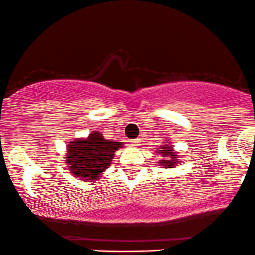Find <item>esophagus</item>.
Masks as SVG:
<instances>
[{
  "label": "esophagus",
  "mask_w": 255,
  "mask_h": 255,
  "mask_svg": "<svg viewBox=\"0 0 255 255\" xmlns=\"http://www.w3.org/2000/svg\"><path fill=\"white\" fill-rule=\"evenodd\" d=\"M139 142H141V141H139V138L132 139V141H131V144H132V145H133V147H137V145H138V144H139Z\"/></svg>",
  "instance_id": "34e87169"
}]
</instances>
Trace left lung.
I'll use <instances>...</instances> for the list:
<instances>
[{"mask_svg":"<svg viewBox=\"0 0 255 255\" xmlns=\"http://www.w3.org/2000/svg\"><path fill=\"white\" fill-rule=\"evenodd\" d=\"M160 147L161 148H160L159 153H161L165 158L160 160V165L164 166V168H171L178 164V155L173 150V148L171 147V144H162Z\"/></svg>","mask_w":255,"mask_h":255,"instance_id":"left-lung-1","label":"left lung"}]
</instances>
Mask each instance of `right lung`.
<instances>
[{
  "instance_id": "obj_1",
  "label": "right lung",
  "mask_w": 255,
  "mask_h": 255,
  "mask_svg": "<svg viewBox=\"0 0 255 255\" xmlns=\"http://www.w3.org/2000/svg\"><path fill=\"white\" fill-rule=\"evenodd\" d=\"M124 145L123 142L107 141L104 135L91 131L87 138L70 142L66 150V164L74 177L96 181L112 164L114 153Z\"/></svg>"
}]
</instances>
